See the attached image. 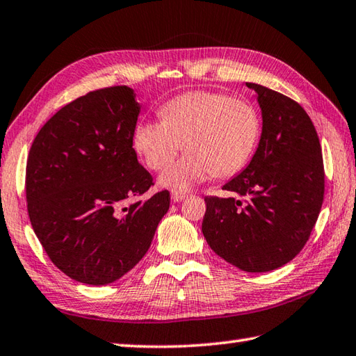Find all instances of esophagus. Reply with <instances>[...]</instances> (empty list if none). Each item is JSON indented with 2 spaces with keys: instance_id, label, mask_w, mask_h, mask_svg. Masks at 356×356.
<instances>
[{
  "instance_id": "1",
  "label": "esophagus",
  "mask_w": 356,
  "mask_h": 356,
  "mask_svg": "<svg viewBox=\"0 0 356 356\" xmlns=\"http://www.w3.org/2000/svg\"><path fill=\"white\" fill-rule=\"evenodd\" d=\"M186 197V194L185 193H171V200L174 202V204H176V202H182L184 199Z\"/></svg>"
}]
</instances>
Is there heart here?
<instances>
[{
  "mask_svg": "<svg viewBox=\"0 0 356 356\" xmlns=\"http://www.w3.org/2000/svg\"><path fill=\"white\" fill-rule=\"evenodd\" d=\"M162 120H143L134 129V146L151 170L168 166L185 146L188 154L166 170L159 184L176 193L214 174L239 172L261 136L259 114L252 103L211 90H193L165 103Z\"/></svg>",
  "mask_w": 356,
  "mask_h": 356,
  "instance_id": "obj_1",
  "label": "heart"
}]
</instances>
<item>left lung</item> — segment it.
<instances>
[{
    "instance_id": "1",
    "label": "left lung",
    "mask_w": 356,
    "mask_h": 356,
    "mask_svg": "<svg viewBox=\"0 0 356 356\" xmlns=\"http://www.w3.org/2000/svg\"><path fill=\"white\" fill-rule=\"evenodd\" d=\"M256 92L262 132L256 152L224 185L229 197H205L208 245L228 264L264 273L290 262L309 241L324 199L321 145L301 104L276 90Z\"/></svg>"
}]
</instances>
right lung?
<instances>
[{"mask_svg": "<svg viewBox=\"0 0 356 356\" xmlns=\"http://www.w3.org/2000/svg\"><path fill=\"white\" fill-rule=\"evenodd\" d=\"M142 104L128 86L63 106L35 137L26 166L31 224L51 261L72 280L106 285L148 252L170 193L124 207L152 185L132 138Z\"/></svg>", "mask_w": 356, "mask_h": 356, "instance_id": "obj_1", "label": "right lung"}]
</instances>
